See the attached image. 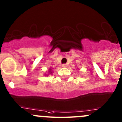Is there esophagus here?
Returning a JSON list of instances; mask_svg holds the SVG:
<instances>
[{
	"instance_id": "34e87169",
	"label": "esophagus",
	"mask_w": 122,
	"mask_h": 122,
	"mask_svg": "<svg viewBox=\"0 0 122 122\" xmlns=\"http://www.w3.org/2000/svg\"><path fill=\"white\" fill-rule=\"evenodd\" d=\"M61 66H62L63 67H66V66H67V65H66V64H63V65H61Z\"/></svg>"
}]
</instances>
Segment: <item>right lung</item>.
I'll return each mask as SVG.
<instances>
[{
    "label": "right lung",
    "mask_w": 122,
    "mask_h": 122,
    "mask_svg": "<svg viewBox=\"0 0 122 122\" xmlns=\"http://www.w3.org/2000/svg\"><path fill=\"white\" fill-rule=\"evenodd\" d=\"M50 71H49V72H51V69H50Z\"/></svg>",
    "instance_id": "obj_1"
}]
</instances>
